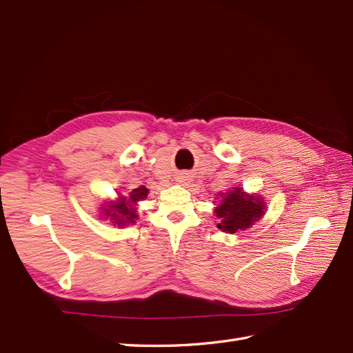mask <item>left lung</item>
<instances>
[{
    "instance_id": "8db88e82",
    "label": "left lung",
    "mask_w": 353,
    "mask_h": 353,
    "mask_svg": "<svg viewBox=\"0 0 353 353\" xmlns=\"http://www.w3.org/2000/svg\"><path fill=\"white\" fill-rule=\"evenodd\" d=\"M265 200L258 194H248L243 188H232L215 208L218 228L223 232L234 234L250 228L263 215Z\"/></svg>"
}]
</instances>
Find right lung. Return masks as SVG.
<instances>
[{
    "label": "right lung",
    "instance_id": "obj_1",
    "mask_svg": "<svg viewBox=\"0 0 353 353\" xmlns=\"http://www.w3.org/2000/svg\"><path fill=\"white\" fill-rule=\"evenodd\" d=\"M148 190L141 185L132 190L128 197H119L117 201H110L109 208H103V215L105 218H110V221L117 227H125L130 223H135L138 218L135 205L147 197Z\"/></svg>",
    "mask_w": 353,
    "mask_h": 353
}]
</instances>
